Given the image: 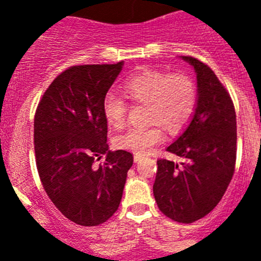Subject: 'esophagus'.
Segmentation results:
<instances>
[{"label":"esophagus","mask_w":261,"mask_h":261,"mask_svg":"<svg viewBox=\"0 0 261 261\" xmlns=\"http://www.w3.org/2000/svg\"><path fill=\"white\" fill-rule=\"evenodd\" d=\"M141 159H143V155H135V156H134V162L135 163L140 162Z\"/></svg>","instance_id":"esophagus-1"}]
</instances>
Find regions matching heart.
<instances>
[{
    "instance_id": "b5f03b06",
    "label": "heart",
    "mask_w": 261,
    "mask_h": 261,
    "mask_svg": "<svg viewBox=\"0 0 261 261\" xmlns=\"http://www.w3.org/2000/svg\"><path fill=\"white\" fill-rule=\"evenodd\" d=\"M121 91L133 103L146 105L147 122L154 123L145 128H130L116 138V147L136 155L149 154L152 147L162 143V127L169 134L183 130L197 106L196 84L183 73L172 74L144 68L123 82ZM102 111L109 126L120 128L125 123L127 105L120 97L109 94L103 99Z\"/></svg>"
}]
</instances>
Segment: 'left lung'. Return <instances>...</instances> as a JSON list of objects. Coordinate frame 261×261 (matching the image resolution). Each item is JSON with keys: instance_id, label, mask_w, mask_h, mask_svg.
<instances>
[{"instance_id": "left-lung-1", "label": "left lung", "mask_w": 261, "mask_h": 261, "mask_svg": "<svg viewBox=\"0 0 261 261\" xmlns=\"http://www.w3.org/2000/svg\"><path fill=\"white\" fill-rule=\"evenodd\" d=\"M197 106L188 126L167 147L186 162L158 160L155 201L172 220L192 223L217 206L232 179L236 162V114L230 94L210 67L192 57Z\"/></svg>"}]
</instances>
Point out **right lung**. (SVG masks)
<instances>
[{
	"label": "right lung",
	"mask_w": 261,
	"mask_h": 261,
	"mask_svg": "<svg viewBox=\"0 0 261 261\" xmlns=\"http://www.w3.org/2000/svg\"><path fill=\"white\" fill-rule=\"evenodd\" d=\"M117 64L74 65L44 93L34 118L36 167L58 210L77 225L97 226L117 211L133 155L110 151L103 99L122 70ZM103 154L105 162H94Z\"/></svg>",
	"instance_id": "right-lung-1"
}]
</instances>
